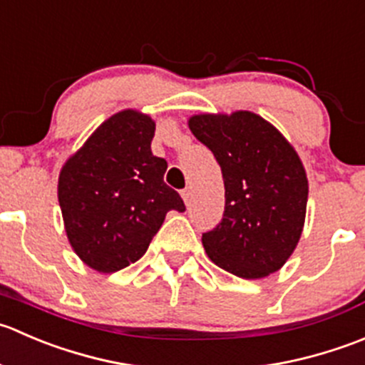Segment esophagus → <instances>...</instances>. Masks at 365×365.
I'll return each mask as SVG.
<instances>
[{"label": "esophagus", "instance_id": "esophagus-1", "mask_svg": "<svg viewBox=\"0 0 365 365\" xmlns=\"http://www.w3.org/2000/svg\"><path fill=\"white\" fill-rule=\"evenodd\" d=\"M181 197H182L184 204H190V200H191V190H190V187H184V190L181 191Z\"/></svg>", "mask_w": 365, "mask_h": 365}]
</instances>
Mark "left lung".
Instances as JSON below:
<instances>
[{
  "label": "left lung",
  "mask_w": 365,
  "mask_h": 365,
  "mask_svg": "<svg viewBox=\"0 0 365 365\" xmlns=\"http://www.w3.org/2000/svg\"><path fill=\"white\" fill-rule=\"evenodd\" d=\"M191 133L218 161L225 212L202 245L216 266L241 279H264L286 264L305 225L309 181L286 136L254 111L198 113Z\"/></svg>",
  "instance_id": "left-lung-1"
}]
</instances>
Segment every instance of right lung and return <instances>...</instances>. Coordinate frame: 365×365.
<instances>
[{"mask_svg": "<svg viewBox=\"0 0 365 365\" xmlns=\"http://www.w3.org/2000/svg\"><path fill=\"white\" fill-rule=\"evenodd\" d=\"M156 122L138 110H122L103 122L65 161L58 202L72 250L99 273L136 262L184 202L167 186V161L150 150Z\"/></svg>", "mask_w": 365, "mask_h": 365, "instance_id": "1", "label": "right lung"}]
</instances>
